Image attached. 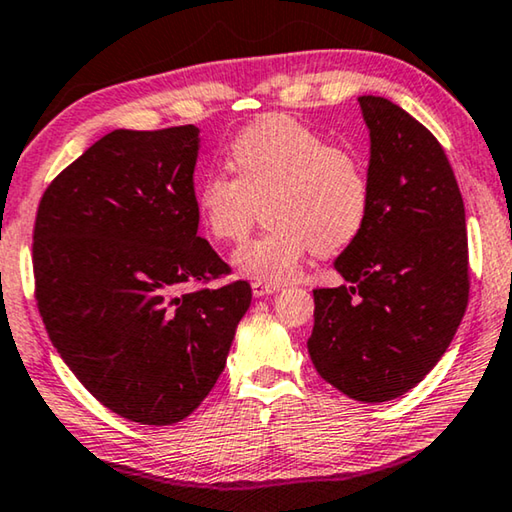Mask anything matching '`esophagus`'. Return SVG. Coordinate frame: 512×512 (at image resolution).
<instances>
[{
  "mask_svg": "<svg viewBox=\"0 0 512 512\" xmlns=\"http://www.w3.org/2000/svg\"><path fill=\"white\" fill-rule=\"evenodd\" d=\"M279 288H281L279 283H267V281H254V283H251V293H254V297L272 295V293H277Z\"/></svg>",
  "mask_w": 512,
  "mask_h": 512,
  "instance_id": "1",
  "label": "esophagus"
}]
</instances>
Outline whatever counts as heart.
I'll return each mask as SVG.
<instances>
[{
	"instance_id": "heart-1",
	"label": "heart",
	"mask_w": 512,
	"mask_h": 512,
	"mask_svg": "<svg viewBox=\"0 0 512 512\" xmlns=\"http://www.w3.org/2000/svg\"><path fill=\"white\" fill-rule=\"evenodd\" d=\"M229 155L235 176L206 171L194 201L206 231L229 245L247 238L265 208L267 231L235 254L245 277L295 279L309 251L334 256L364 229L371 210L364 162L311 125L265 116L233 137Z\"/></svg>"
}]
</instances>
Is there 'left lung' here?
I'll return each instance as SVG.
<instances>
[{
    "instance_id": "left-lung-1",
    "label": "left lung",
    "mask_w": 512,
    "mask_h": 512,
    "mask_svg": "<svg viewBox=\"0 0 512 512\" xmlns=\"http://www.w3.org/2000/svg\"><path fill=\"white\" fill-rule=\"evenodd\" d=\"M371 130V210L334 261L348 281L313 290L309 355L361 403L416 387L451 345L469 302L465 203L435 135L387 98L361 96Z\"/></svg>"
}]
</instances>
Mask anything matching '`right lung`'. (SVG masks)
Here are the masks:
<instances>
[{
  "mask_svg": "<svg viewBox=\"0 0 512 512\" xmlns=\"http://www.w3.org/2000/svg\"><path fill=\"white\" fill-rule=\"evenodd\" d=\"M196 155L194 125L114 130L36 210L34 295L52 345L93 398L144 426L201 405L251 304L247 281L208 286L231 267L196 235Z\"/></svg>",
  "mask_w": 512,
  "mask_h": 512,
  "instance_id": "add662e5",
  "label": "right lung"
}]
</instances>
